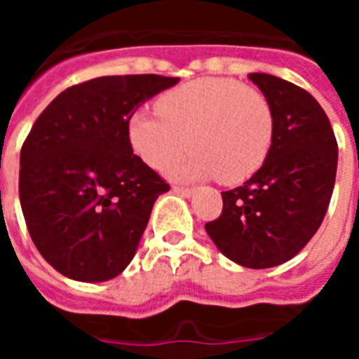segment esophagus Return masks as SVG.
<instances>
[{"label":"esophagus","mask_w":359,"mask_h":359,"mask_svg":"<svg viewBox=\"0 0 359 359\" xmlns=\"http://www.w3.org/2000/svg\"><path fill=\"white\" fill-rule=\"evenodd\" d=\"M176 194L183 196V198H192L194 196V189H185V187H172Z\"/></svg>","instance_id":"esophagus-1"}]
</instances>
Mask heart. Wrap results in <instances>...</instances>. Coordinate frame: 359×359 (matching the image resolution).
Returning <instances> with one entry per match:
<instances>
[{
  "instance_id": "1",
  "label": "heart",
  "mask_w": 359,
  "mask_h": 359,
  "mask_svg": "<svg viewBox=\"0 0 359 359\" xmlns=\"http://www.w3.org/2000/svg\"><path fill=\"white\" fill-rule=\"evenodd\" d=\"M133 151L151 169H170L176 180L215 177L237 185L261 169L275 136L268 98L252 86L226 77H203L167 91L156 113L136 111L128 122Z\"/></svg>"
}]
</instances>
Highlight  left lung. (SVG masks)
<instances>
[{"instance_id": "8db88e82", "label": "left lung", "mask_w": 359, "mask_h": 359, "mask_svg": "<svg viewBox=\"0 0 359 359\" xmlns=\"http://www.w3.org/2000/svg\"><path fill=\"white\" fill-rule=\"evenodd\" d=\"M250 81L271 104L275 136L262 167L223 196V214L205 224L217 250L252 269L287 262L322 224L338 167L325 111L306 90L268 73Z\"/></svg>"}]
</instances>
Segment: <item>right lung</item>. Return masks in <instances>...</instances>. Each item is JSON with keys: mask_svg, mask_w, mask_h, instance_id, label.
<instances>
[{"mask_svg": "<svg viewBox=\"0 0 359 359\" xmlns=\"http://www.w3.org/2000/svg\"><path fill=\"white\" fill-rule=\"evenodd\" d=\"M177 81L91 79L57 95L32 126L19 158V199L32 241L65 277L106 282L133 261L169 185L133 154L128 122Z\"/></svg>", "mask_w": 359, "mask_h": 359, "instance_id": "right-lung-1", "label": "right lung"}]
</instances>
